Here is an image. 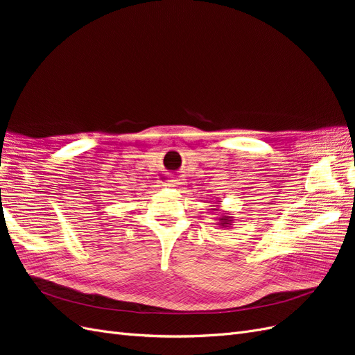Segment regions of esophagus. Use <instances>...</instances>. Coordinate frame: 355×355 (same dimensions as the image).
I'll list each match as a JSON object with an SVG mask.
<instances>
[{
  "instance_id": "esophagus-1",
  "label": "esophagus",
  "mask_w": 355,
  "mask_h": 355,
  "mask_svg": "<svg viewBox=\"0 0 355 355\" xmlns=\"http://www.w3.org/2000/svg\"><path fill=\"white\" fill-rule=\"evenodd\" d=\"M185 184V179H171L167 182V187H171V188H184Z\"/></svg>"
}]
</instances>
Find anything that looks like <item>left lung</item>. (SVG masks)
<instances>
[{
    "instance_id": "left-lung-1",
    "label": "left lung",
    "mask_w": 355,
    "mask_h": 355,
    "mask_svg": "<svg viewBox=\"0 0 355 355\" xmlns=\"http://www.w3.org/2000/svg\"><path fill=\"white\" fill-rule=\"evenodd\" d=\"M213 211H218V207L216 209H211ZM234 223V218L231 216L230 213H222L220 216L218 218V225L220 228H231Z\"/></svg>"
}]
</instances>
